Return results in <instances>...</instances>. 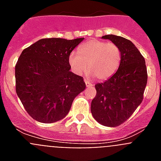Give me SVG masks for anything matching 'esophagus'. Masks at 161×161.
<instances>
[{
	"label": "esophagus",
	"instance_id": "esophagus-1",
	"mask_svg": "<svg viewBox=\"0 0 161 161\" xmlns=\"http://www.w3.org/2000/svg\"><path fill=\"white\" fill-rule=\"evenodd\" d=\"M85 85H86V86H87L88 88H90V87H92V86H93V84L91 83V82H89V80H86V79L85 80Z\"/></svg>",
	"mask_w": 161,
	"mask_h": 161
}]
</instances>
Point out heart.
<instances>
[{
	"label": "heart",
	"instance_id": "b5f03b06",
	"mask_svg": "<svg viewBox=\"0 0 161 161\" xmlns=\"http://www.w3.org/2000/svg\"><path fill=\"white\" fill-rule=\"evenodd\" d=\"M121 61V52L113 42L91 39L84 42L78 52H71L68 63L72 72L83 75L89 68L90 76L106 80L117 72Z\"/></svg>",
	"mask_w": 161,
	"mask_h": 161
}]
</instances>
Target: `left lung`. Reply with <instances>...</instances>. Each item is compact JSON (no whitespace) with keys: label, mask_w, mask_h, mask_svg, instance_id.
Instances as JSON below:
<instances>
[{"label":"left lung","mask_w":161,"mask_h":161,"mask_svg":"<svg viewBox=\"0 0 161 161\" xmlns=\"http://www.w3.org/2000/svg\"><path fill=\"white\" fill-rule=\"evenodd\" d=\"M120 49L119 69L103 83L95 85L96 97L91 102V113L100 124L118 126L131 116L143 101L147 81L145 59L130 40L121 36H102Z\"/></svg>","instance_id":"left-lung-1"}]
</instances>
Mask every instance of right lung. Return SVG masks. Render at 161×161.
Segmentation results:
<instances>
[{
    "instance_id": "add662e5",
    "label": "right lung",
    "mask_w": 161,
    "mask_h": 161,
    "mask_svg": "<svg viewBox=\"0 0 161 161\" xmlns=\"http://www.w3.org/2000/svg\"><path fill=\"white\" fill-rule=\"evenodd\" d=\"M83 39L42 38L22 51L15 66L16 93L35 120H61L85 90L83 77L70 72L68 63L69 54Z\"/></svg>"
}]
</instances>
